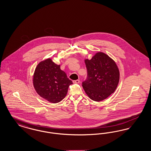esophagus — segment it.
Segmentation results:
<instances>
[{
  "instance_id": "obj_1",
  "label": "esophagus",
  "mask_w": 151,
  "mask_h": 151,
  "mask_svg": "<svg viewBox=\"0 0 151 151\" xmlns=\"http://www.w3.org/2000/svg\"><path fill=\"white\" fill-rule=\"evenodd\" d=\"M73 83L75 84H78L80 83V80H73Z\"/></svg>"
}]
</instances>
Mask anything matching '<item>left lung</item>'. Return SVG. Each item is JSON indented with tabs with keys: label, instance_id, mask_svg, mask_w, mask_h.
Instances as JSON below:
<instances>
[{
	"label": "left lung",
	"instance_id": "1",
	"mask_svg": "<svg viewBox=\"0 0 151 151\" xmlns=\"http://www.w3.org/2000/svg\"><path fill=\"white\" fill-rule=\"evenodd\" d=\"M84 62L88 77L82 86L86 94L97 102L107 99L114 92L119 81V71L114 60L107 54L98 52Z\"/></svg>",
	"mask_w": 151,
	"mask_h": 151
}]
</instances>
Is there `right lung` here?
<instances>
[{
    "label": "right lung",
    "mask_w": 151,
    "mask_h": 151,
    "mask_svg": "<svg viewBox=\"0 0 151 151\" xmlns=\"http://www.w3.org/2000/svg\"><path fill=\"white\" fill-rule=\"evenodd\" d=\"M33 86L36 92L50 102L58 103L67 95L70 85L73 84L66 73L50 58L41 61L33 74Z\"/></svg>",
    "instance_id": "obj_1"
}]
</instances>
